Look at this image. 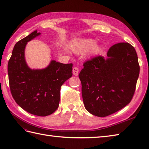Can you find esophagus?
Masks as SVG:
<instances>
[{
    "label": "esophagus",
    "instance_id": "obj_1",
    "mask_svg": "<svg viewBox=\"0 0 149 149\" xmlns=\"http://www.w3.org/2000/svg\"><path fill=\"white\" fill-rule=\"evenodd\" d=\"M73 74L75 75V76H77L79 74V68L76 67V66H74V67L73 68Z\"/></svg>",
    "mask_w": 149,
    "mask_h": 149
}]
</instances>
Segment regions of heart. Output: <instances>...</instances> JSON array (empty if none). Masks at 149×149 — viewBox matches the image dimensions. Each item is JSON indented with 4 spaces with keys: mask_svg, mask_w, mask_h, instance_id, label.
<instances>
[{
    "mask_svg": "<svg viewBox=\"0 0 149 149\" xmlns=\"http://www.w3.org/2000/svg\"><path fill=\"white\" fill-rule=\"evenodd\" d=\"M96 42L94 40L90 38L82 39L72 44V49L74 52L77 53H84L91 49V53L96 54L99 52L100 47L98 45H95Z\"/></svg>",
    "mask_w": 149,
    "mask_h": 149,
    "instance_id": "b5f03b06",
    "label": "heart"
}]
</instances>
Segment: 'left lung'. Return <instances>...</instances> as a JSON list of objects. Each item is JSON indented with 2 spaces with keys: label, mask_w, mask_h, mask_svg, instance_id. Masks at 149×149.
<instances>
[{
  "label": "left lung",
  "mask_w": 149,
  "mask_h": 149,
  "mask_svg": "<svg viewBox=\"0 0 149 149\" xmlns=\"http://www.w3.org/2000/svg\"><path fill=\"white\" fill-rule=\"evenodd\" d=\"M107 56L87 60L79 75L85 108L99 117L115 113L131 102L140 74L137 54L130 43L115 44Z\"/></svg>",
  "instance_id": "1"
}]
</instances>
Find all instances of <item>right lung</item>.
<instances>
[{
  "label": "right lung",
  "instance_id": "obj_1",
  "mask_svg": "<svg viewBox=\"0 0 149 149\" xmlns=\"http://www.w3.org/2000/svg\"><path fill=\"white\" fill-rule=\"evenodd\" d=\"M34 31L15 44L9 60L8 72L12 97L27 112L45 116L58 108L63 84L72 76V63L52 61L43 70H31L26 64L24 50L28 42L40 35Z\"/></svg>",
  "mask_w": 149,
  "mask_h": 149
}]
</instances>
